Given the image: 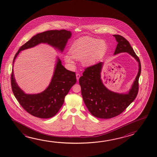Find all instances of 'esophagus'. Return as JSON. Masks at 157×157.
<instances>
[{
	"label": "esophagus",
	"instance_id": "34e87169",
	"mask_svg": "<svg viewBox=\"0 0 157 157\" xmlns=\"http://www.w3.org/2000/svg\"><path fill=\"white\" fill-rule=\"evenodd\" d=\"M80 77V75L79 74H76V77H77V80L78 81L79 80V79Z\"/></svg>",
	"mask_w": 157,
	"mask_h": 157
}]
</instances>
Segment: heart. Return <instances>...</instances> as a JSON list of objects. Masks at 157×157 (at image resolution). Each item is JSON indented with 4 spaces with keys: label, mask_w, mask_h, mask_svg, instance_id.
Returning <instances> with one entry per match:
<instances>
[{
    "label": "heart",
    "mask_w": 157,
    "mask_h": 157,
    "mask_svg": "<svg viewBox=\"0 0 157 157\" xmlns=\"http://www.w3.org/2000/svg\"><path fill=\"white\" fill-rule=\"evenodd\" d=\"M107 49V44L102 39L81 38L75 41L71 46L70 53L64 56V61L72 64L75 59L82 60L85 66H91L97 63L104 56Z\"/></svg>",
    "instance_id": "b5f03b06"
}]
</instances>
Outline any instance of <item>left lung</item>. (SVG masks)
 <instances>
[{"instance_id":"obj_1","label":"left lung","mask_w":157,"mask_h":157,"mask_svg":"<svg viewBox=\"0 0 157 157\" xmlns=\"http://www.w3.org/2000/svg\"><path fill=\"white\" fill-rule=\"evenodd\" d=\"M113 36L118 42L114 55L128 52L139 63V71L128 93L119 94L108 90L103 84L101 76L103 62L85 69L79 80L82 98L91 114L98 118H112L119 115L134 101L139 91L141 71L140 59L126 39L117 34Z\"/></svg>"}]
</instances>
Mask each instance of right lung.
<instances>
[{
	"mask_svg": "<svg viewBox=\"0 0 157 157\" xmlns=\"http://www.w3.org/2000/svg\"><path fill=\"white\" fill-rule=\"evenodd\" d=\"M71 36V32L64 29L48 31L37 34L19 49L13 58V64L21 51L40 43L49 44L62 52ZM57 59L50 84L43 92L36 94L25 93L16 82L12 70L11 83L13 95L25 111L39 118H50L56 114L63 104L65 96L77 81L75 73L66 70L59 58Z\"/></svg>",
	"mask_w": 157,
	"mask_h": 157,
	"instance_id": "add662e5",
	"label": "right lung"
}]
</instances>
